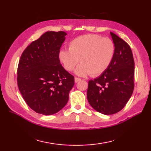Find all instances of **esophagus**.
<instances>
[{
    "mask_svg": "<svg viewBox=\"0 0 151 151\" xmlns=\"http://www.w3.org/2000/svg\"><path fill=\"white\" fill-rule=\"evenodd\" d=\"M81 81V78H77V77H75V82L76 83V82H79V81Z\"/></svg>",
    "mask_w": 151,
    "mask_h": 151,
    "instance_id": "1",
    "label": "esophagus"
}]
</instances>
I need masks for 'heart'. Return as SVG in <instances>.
<instances>
[{"instance_id": "b5f03b06", "label": "heart", "mask_w": 151, "mask_h": 151, "mask_svg": "<svg viewBox=\"0 0 151 151\" xmlns=\"http://www.w3.org/2000/svg\"><path fill=\"white\" fill-rule=\"evenodd\" d=\"M115 52L114 43L108 37L97 34H86L70 41L69 49H62L59 52L60 61L66 70H75L76 75L97 76L103 73L111 64Z\"/></svg>"}]
</instances>
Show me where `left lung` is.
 I'll return each mask as SVG.
<instances>
[{"instance_id":"8db88e82","label":"left lung","mask_w":151,"mask_h":151,"mask_svg":"<svg viewBox=\"0 0 151 151\" xmlns=\"http://www.w3.org/2000/svg\"><path fill=\"white\" fill-rule=\"evenodd\" d=\"M115 47L114 59L108 68L88 83L87 98L93 108L104 115L119 111L132 95L134 61L127 43L113 32Z\"/></svg>"}]
</instances>
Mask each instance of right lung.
<instances>
[{"mask_svg": "<svg viewBox=\"0 0 151 151\" xmlns=\"http://www.w3.org/2000/svg\"><path fill=\"white\" fill-rule=\"evenodd\" d=\"M65 32L48 31L25 49L17 69L19 89L30 108L52 115L65 106L75 84L74 76L61 65L60 47Z\"/></svg>", "mask_w": 151, "mask_h": 151, "instance_id": "obj_1", "label": "right lung"}]
</instances>
